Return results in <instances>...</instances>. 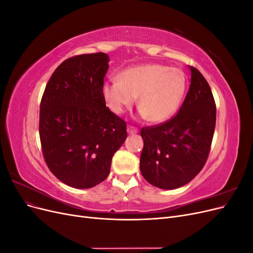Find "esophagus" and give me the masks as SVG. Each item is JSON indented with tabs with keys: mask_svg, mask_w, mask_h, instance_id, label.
I'll list each match as a JSON object with an SVG mask.
<instances>
[{
	"mask_svg": "<svg viewBox=\"0 0 253 253\" xmlns=\"http://www.w3.org/2000/svg\"><path fill=\"white\" fill-rule=\"evenodd\" d=\"M137 132H138V128L133 126H127V133L128 134H136Z\"/></svg>",
	"mask_w": 253,
	"mask_h": 253,
	"instance_id": "esophagus-1",
	"label": "esophagus"
}]
</instances>
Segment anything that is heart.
<instances>
[{"label":"heart","mask_w":253,"mask_h":253,"mask_svg":"<svg viewBox=\"0 0 253 253\" xmlns=\"http://www.w3.org/2000/svg\"><path fill=\"white\" fill-rule=\"evenodd\" d=\"M186 87V76L179 68L152 63L127 68L120 80L106 81L103 97L114 113L122 114L139 96L142 116L152 122H160L178 109Z\"/></svg>","instance_id":"obj_1"}]
</instances>
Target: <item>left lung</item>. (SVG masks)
<instances>
[{
  "label": "left lung",
  "mask_w": 253,
  "mask_h": 253,
  "mask_svg": "<svg viewBox=\"0 0 253 253\" xmlns=\"http://www.w3.org/2000/svg\"><path fill=\"white\" fill-rule=\"evenodd\" d=\"M191 84L178 113L163 124L141 128L140 172L160 189L185 186L208 159L216 121V105L201 72L190 66Z\"/></svg>",
  "instance_id": "8db88e82"
}]
</instances>
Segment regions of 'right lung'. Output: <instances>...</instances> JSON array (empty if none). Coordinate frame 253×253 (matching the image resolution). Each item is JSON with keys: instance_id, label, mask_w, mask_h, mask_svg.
<instances>
[{"instance_id": "add662e5", "label": "right lung", "mask_w": 253, "mask_h": 253, "mask_svg": "<svg viewBox=\"0 0 253 253\" xmlns=\"http://www.w3.org/2000/svg\"><path fill=\"white\" fill-rule=\"evenodd\" d=\"M109 56L85 53L66 59L49 78L40 104L42 154L50 172L67 186L93 188L110 174L125 142L126 124L105 105Z\"/></svg>"}]
</instances>
